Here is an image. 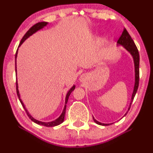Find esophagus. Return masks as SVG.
<instances>
[{
    "instance_id": "34e87169",
    "label": "esophagus",
    "mask_w": 153,
    "mask_h": 153,
    "mask_svg": "<svg viewBox=\"0 0 153 153\" xmlns=\"http://www.w3.org/2000/svg\"><path fill=\"white\" fill-rule=\"evenodd\" d=\"M82 76H81V77H80V78H82Z\"/></svg>"
}]
</instances>
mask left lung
<instances>
[{"label": "left lung", "instance_id": "8db88e82", "mask_svg": "<svg viewBox=\"0 0 153 153\" xmlns=\"http://www.w3.org/2000/svg\"><path fill=\"white\" fill-rule=\"evenodd\" d=\"M117 46H122L125 49L127 52H129V53H130L133 58V61H134V90H133L132 95H131V101L130 103H129V107L128 108V111L130 108L131 104L132 103L133 100H134V98L135 96V94H136L137 91L138 89L139 86V79H140V73H139V66H140V54H139V52L137 48L136 45L133 41V39H131L130 35L129 34L128 31L125 28H124V30H123V32L121 36L119 37V40L117 41ZM128 111L127 113L124 114V116L127 115ZM93 119H94V122H96L97 124H99V125L102 126H107L109 125L110 124H103V123L98 122L97 120L94 119V117H93Z\"/></svg>", "mask_w": 153, "mask_h": 153}]
</instances>
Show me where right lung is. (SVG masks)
Returning a JSON list of instances; mask_svg holds the SVG:
<instances>
[{
    "mask_svg": "<svg viewBox=\"0 0 153 153\" xmlns=\"http://www.w3.org/2000/svg\"><path fill=\"white\" fill-rule=\"evenodd\" d=\"M47 24H48V23L47 22H39L37 24H34V26H31L30 29H29V30L27 31V32L26 33L25 35H24V36H23V38L22 39V40H21V42L19 44V47L21 46V45H22L23 42H24V41L26 39H28L29 37V36H31L33 34H34V33H36V31L40 30V29H43L45 26H46ZM19 47L18 49H17L16 50V56H15V64H16V75L17 76V70H16V58H17V54H18V50H19ZM75 88V85H73V86L71 89H70L69 91H68V92L66 94V96H65V106H64V108H63L62 110V114H61L60 116L58 117L57 119H56L54 121H52V122H41V121H39V120H36V119H34V117L31 116L30 114L29 113V111H28V110L26 109L25 106H24V103H23V101H22V99H21V97H20V94H19V86H18V82H17V80H16V93H17V96H18L19 97V101H20L21 103H22V106L24 107V110L26 111V114H27L28 117H29V119H31L32 122H34V123H36V124H39V125H42V126H45V127H55V126H57L59 125V124H62L63 122V121H64V119H65V111H66V104L67 103H68V99H69V96L70 95L72 92H73V91H74V89Z\"/></svg>",
    "mask_w": 153,
    "mask_h": 153,
    "instance_id": "right-lung-1",
    "label": "right lung"
}]
</instances>
